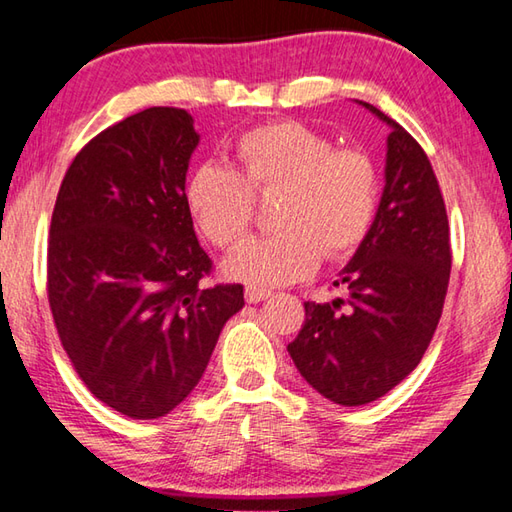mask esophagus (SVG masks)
Instances as JSON below:
<instances>
[{"mask_svg":"<svg viewBox=\"0 0 512 512\" xmlns=\"http://www.w3.org/2000/svg\"><path fill=\"white\" fill-rule=\"evenodd\" d=\"M270 295V290H266V288H246V302L248 304H257V302H264V299H268Z\"/></svg>","mask_w":512,"mask_h":512,"instance_id":"1","label":"esophagus"}]
</instances>
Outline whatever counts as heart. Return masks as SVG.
Here are the masks:
<instances>
[{
    "mask_svg": "<svg viewBox=\"0 0 512 512\" xmlns=\"http://www.w3.org/2000/svg\"><path fill=\"white\" fill-rule=\"evenodd\" d=\"M239 170L197 166L186 179V208L217 248H235L253 224V195L282 193L273 237L250 239L224 262L226 277L253 288H273L308 277L326 255L342 262L373 230L379 173L359 148L299 122L248 130L237 142Z\"/></svg>",
    "mask_w": 512,
    "mask_h": 512,
    "instance_id": "obj_1",
    "label": "heart"
}]
</instances>
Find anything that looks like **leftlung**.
I'll return each instance as SVG.
<instances>
[{
    "label": "left lung",
    "mask_w": 512,
    "mask_h": 512,
    "mask_svg": "<svg viewBox=\"0 0 512 512\" xmlns=\"http://www.w3.org/2000/svg\"><path fill=\"white\" fill-rule=\"evenodd\" d=\"M390 133L384 193L366 242L342 268L330 304L304 302L306 322L288 344L299 373L339 406L384 397L422 362L450 277L448 217L424 148L395 119L359 102Z\"/></svg>",
    "instance_id": "8db88e82"
}]
</instances>
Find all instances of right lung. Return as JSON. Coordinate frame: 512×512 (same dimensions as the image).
Instances as JSON below:
<instances>
[{"mask_svg": "<svg viewBox=\"0 0 512 512\" xmlns=\"http://www.w3.org/2000/svg\"><path fill=\"white\" fill-rule=\"evenodd\" d=\"M199 135L182 108L153 106L79 150L59 188L48 302L62 346L99 402L168 415L199 384L244 286L204 288L210 257L184 199Z\"/></svg>", "mask_w": 512, "mask_h": 512, "instance_id": "add662e5", "label": "right lung"}]
</instances>
